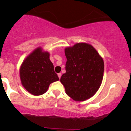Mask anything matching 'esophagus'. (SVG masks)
<instances>
[{
    "instance_id": "34e87169",
    "label": "esophagus",
    "mask_w": 131,
    "mask_h": 131,
    "mask_svg": "<svg viewBox=\"0 0 131 131\" xmlns=\"http://www.w3.org/2000/svg\"><path fill=\"white\" fill-rule=\"evenodd\" d=\"M58 76L59 79H60V78H61V76H62V73H58Z\"/></svg>"
}]
</instances>
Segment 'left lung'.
Wrapping results in <instances>:
<instances>
[{
  "label": "left lung",
  "mask_w": 131,
  "mask_h": 131,
  "mask_svg": "<svg viewBox=\"0 0 131 131\" xmlns=\"http://www.w3.org/2000/svg\"><path fill=\"white\" fill-rule=\"evenodd\" d=\"M66 71L60 79L66 93L75 101H84L98 91L104 76V63L90 44L79 42L65 48Z\"/></svg>",
  "instance_id": "1"
}]
</instances>
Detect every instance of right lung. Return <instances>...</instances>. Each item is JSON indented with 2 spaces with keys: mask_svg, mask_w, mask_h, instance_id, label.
I'll use <instances>...</instances> for the list:
<instances>
[{
  "mask_svg": "<svg viewBox=\"0 0 131 131\" xmlns=\"http://www.w3.org/2000/svg\"><path fill=\"white\" fill-rule=\"evenodd\" d=\"M19 77L24 89L34 96L45 94L50 84L59 80L50 53L40 47L24 59L19 68Z\"/></svg>",
  "mask_w": 131,
  "mask_h": 131,
  "instance_id": "obj_1",
  "label": "right lung"
}]
</instances>
